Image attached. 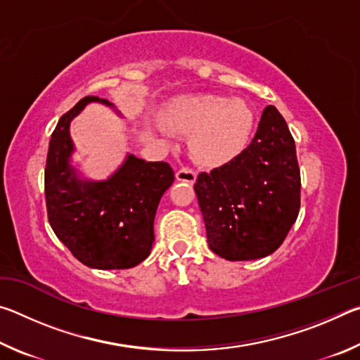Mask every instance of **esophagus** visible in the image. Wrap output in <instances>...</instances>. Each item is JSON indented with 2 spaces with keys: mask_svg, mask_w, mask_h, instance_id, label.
<instances>
[{
  "mask_svg": "<svg viewBox=\"0 0 360 360\" xmlns=\"http://www.w3.org/2000/svg\"><path fill=\"white\" fill-rule=\"evenodd\" d=\"M195 178H197V173L188 167H182L181 169H178V173H176V179L182 182H188V184H193Z\"/></svg>",
  "mask_w": 360,
  "mask_h": 360,
  "instance_id": "34e87169",
  "label": "esophagus"
}]
</instances>
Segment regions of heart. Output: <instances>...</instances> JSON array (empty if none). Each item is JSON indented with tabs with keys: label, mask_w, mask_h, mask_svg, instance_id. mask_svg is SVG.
<instances>
[{
	"label": "heart",
	"mask_w": 360,
	"mask_h": 360,
	"mask_svg": "<svg viewBox=\"0 0 360 360\" xmlns=\"http://www.w3.org/2000/svg\"><path fill=\"white\" fill-rule=\"evenodd\" d=\"M163 120L168 129L191 135L188 146L197 162L217 167L245 150L252 135L255 114L241 98L195 94L174 98L163 111Z\"/></svg>",
	"instance_id": "heart-1"
}]
</instances>
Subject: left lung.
<instances>
[{
	"label": "left lung",
	"instance_id": "1",
	"mask_svg": "<svg viewBox=\"0 0 360 360\" xmlns=\"http://www.w3.org/2000/svg\"><path fill=\"white\" fill-rule=\"evenodd\" d=\"M300 187L294 138L266 106L248 148L195 181L211 251L231 262L275 252L297 221Z\"/></svg>",
	"mask_w": 360,
	"mask_h": 360
}]
</instances>
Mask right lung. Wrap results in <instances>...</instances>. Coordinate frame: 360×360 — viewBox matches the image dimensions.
<instances>
[{
    "instance_id": "right-lung-1",
    "label": "right lung",
    "mask_w": 360,
    "mask_h": 360,
    "mask_svg": "<svg viewBox=\"0 0 360 360\" xmlns=\"http://www.w3.org/2000/svg\"><path fill=\"white\" fill-rule=\"evenodd\" d=\"M92 101L114 108L98 96H84L52 133L44 172L47 217L57 238L84 265L124 270L150 254L157 206L174 173L167 162L129 154L106 181L79 178L70 163L75 152L70 124Z\"/></svg>"
}]
</instances>
